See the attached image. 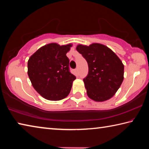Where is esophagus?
<instances>
[{"instance_id":"obj_1","label":"esophagus","mask_w":149,"mask_h":149,"mask_svg":"<svg viewBox=\"0 0 149 149\" xmlns=\"http://www.w3.org/2000/svg\"><path fill=\"white\" fill-rule=\"evenodd\" d=\"M74 72H75V75H78V68H76V69H75V70H74Z\"/></svg>"}]
</instances>
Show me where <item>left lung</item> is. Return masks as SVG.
Masks as SVG:
<instances>
[{
	"mask_svg": "<svg viewBox=\"0 0 149 149\" xmlns=\"http://www.w3.org/2000/svg\"><path fill=\"white\" fill-rule=\"evenodd\" d=\"M76 50L87 60L89 74L84 79L87 96L96 102L112 98L122 85L124 65L119 57L104 45H78Z\"/></svg>",
	"mask_w": 149,
	"mask_h": 149,
	"instance_id": "1",
	"label": "left lung"
}]
</instances>
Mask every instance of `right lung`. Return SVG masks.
I'll list each match as a JSON object with an SVG mask.
<instances>
[{
	"label": "right lung",
	"mask_w": 149,
	"mask_h": 149,
	"mask_svg": "<svg viewBox=\"0 0 149 149\" xmlns=\"http://www.w3.org/2000/svg\"><path fill=\"white\" fill-rule=\"evenodd\" d=\"M72 44L52 42L33 54L27 62V74L35 91L49 100H60L69 95L76 79L69 71L66 53Z\"/></svg>",
	"instance_id": "right-lung-1"
}]
</instances>
